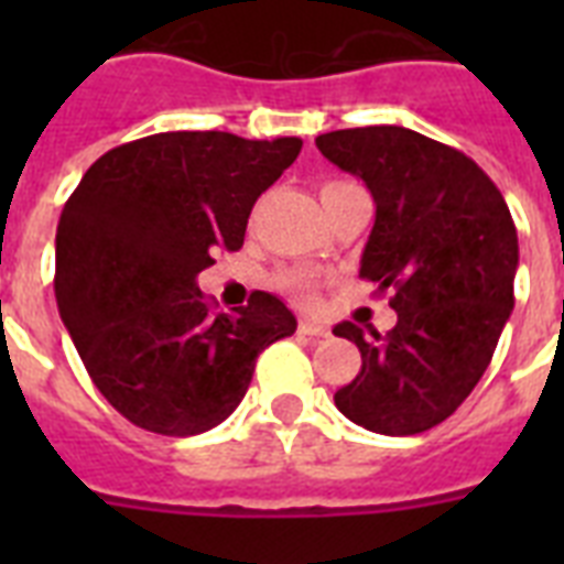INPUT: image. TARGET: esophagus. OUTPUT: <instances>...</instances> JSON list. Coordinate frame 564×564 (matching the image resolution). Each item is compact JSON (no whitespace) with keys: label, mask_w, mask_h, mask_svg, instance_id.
Returning a JSON list of instances; mask_svg holds the SVG:
<instances>
[{"label":"esophagus","mask_w":564,"mask_h":564,"mask_svg":"<svg viewBox=\"0 0 564 564\" xmlns=\"http://www.w3.org/2000/svg\"><path fill=\"white\" fill-rule=\"evenodd\" d=\"M299 334L304 336H327V327L322 322H313V318H301Z\"/></svg>","instance_id":"1"}]
</instances>
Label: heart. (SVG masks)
I'll return each instance as SVG.
<instances>
[{
	"instance_id": "1",
	"label": "heart",
	"mask_w": 564,
	"mask_h": 564,
	"mask_svg": "<svg viewBox=\"0 0 564 564\" xmlns=\"http://www.w3.org/2000/svg\"><path fill=\"white\" fill-rule=\"evenodd\" d=\"M278 283H281L286 292H292L295 299L307 301L310 292H313V286H316V278H313L310 272H301V269H299V272L278 274Z\"/></svg>"
}]
</instances>
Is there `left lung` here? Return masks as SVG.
Wrapping results in <instances>:
<instances>
[{
    "label": "left lung",
    "mask_w": 564,
    "mask_h": 564,
    "mask_svg": "<svg viewBox=\"0 0 564 564\" xmlns=\"http://www.w3.org/2000/svg\"><path fill=\"white\" fill-rule=\"evenodd\" d=\"M318 152L366 181L377 204L360 278L392 290L386 336L354 322L336 336L362 369L334 394L345 419L383 436L436 427L480 383L516 307L518 234L500 189L451 145L398 126L316 137Z\"/></svg>",
    "instance_id": "8db88e82"
}]
</instances>
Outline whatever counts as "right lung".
Segmentation results:
<instances>
[{
	"mask_svg": "<svg viewBox=\"0 0 564 564\" xmlns=\"http://www.w3.org/2000/svg\"><path fill=\"white\" fill-rule=\"evenodd\" d=\"M299 137L170 131L101 154L66 198L55 299L93 383L161 436L216 427L246 398L257 357L295 334L281 299L213 313L198 272L239 251L251 207L299 158Z\"/></svg>",
	"mask_w": 564,
	"mask_h": 564,
	"instance_id": "obj_1",
	"label": "right lung"
}]
</instances>
